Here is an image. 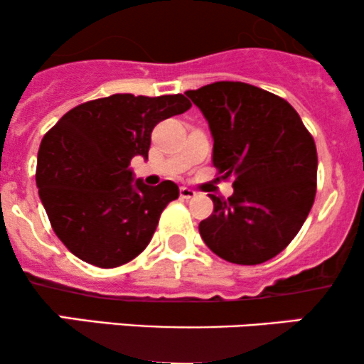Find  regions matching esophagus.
<instances>
[{
    "label": "esophagus",
    "instance_id": "obj_1",
    "mask_svg": "<svg viewBox=\"0 0 364 364\" xmlns=\"http://www.w3.org/2000/svg\"><path fill=\"white\" fill-rule=\"evenodd\" d=\"M196 196H198V192L189 189V187H182V189H181V198L182 199H192V198H196Z\"/></svg>",
    "mask_w": 364,
    "mask_h": 364
}]
</instances>
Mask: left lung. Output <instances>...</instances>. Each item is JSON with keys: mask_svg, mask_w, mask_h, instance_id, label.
<instances>
[{"mask_svg": "<svg viewBox=\"0 0 364 364\" xmlns=\"http://www.w3.org/2000/svg\"><path fill=\"white\" fill-rule=\"evenodd\" d=\"M186 95L213 134V165L233 194L213 199L199 223L218 257L255 266L276 257L305 223L317 192V148L284 98L242 81H216Z\"/></svg>", "mask_w": 364, "mask_h": 364, "instance_id": "left-lung-1", "label": "left lung"}]
</instances>
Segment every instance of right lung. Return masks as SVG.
<instances>
[{"instance_id":"add662e5","label":"right lung","mask_w":364,"mask_h":364,"mask_svg":"<svg viewBox=\"0 0 364 364\" xmlns=\"http://www.w3.org/2000/svg\"><path fill=\"white\" fill-rule=\"evenodd\" d=\"M191 107L182 93H115L75 107L46 132L37 156L38 196L73 255L112 269L146 249L178 187L172 181L132 183L131 160L148 158L158 122Z\"/></svg>"}]
</instances>
